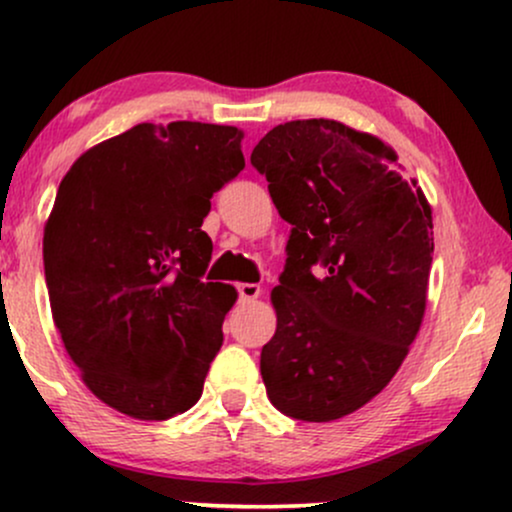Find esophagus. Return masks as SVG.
<instances>
[{
	"label": "esophagus",
	"mask_w": 512,
	"mask_h": 512,
	"mask_svg": "<svg viewBox=\"0 0 512 512\" xmlns=\"http://www.w3.org/2000/svg\"><path fill=\"white\" fill-rule=\"evenodd\" d=\"M237 292L242 302H254V299L261 297V285H256V282H242L237 287Z\"/></svg>",
	"instance_id": "obj_1"
}]
</instances>
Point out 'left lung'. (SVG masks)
<instances>
[{
	"label": "left lung",
	"mask_w": 512,
	"mask_h": 512,
	"mask_svg": "<svg viewBox=\"0 0 512 512\" xmlns=\"http://www.w3.org/2000/svg\"><path fill=\"white\" fill-rule=\"evenodd\" d=\"M381 138L335 119L278 124L251 165L292 225L278 328L261 350L268 398L302 422H335L398 374L426 311L434 220Z\"/></svg>",
	"instance_id": "1"
}]
</instances>
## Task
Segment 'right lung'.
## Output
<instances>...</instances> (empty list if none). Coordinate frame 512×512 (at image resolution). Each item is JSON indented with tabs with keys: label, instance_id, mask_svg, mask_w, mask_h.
<instances>
[{
	"label": "right lung",
	"instance_id": "1",
	"mask_svg": "<svg viewBox=\"0 0 512 512\" xmlns=\"http://www.w3.org/2000/svg\"><path fill=\"white\" fill-rule=\"evenodd\" d=\"M237 126L136 124L78 158L42 237L54 326L112 410L162 422L194 407L237 290L208 282L210 198L244 170Z\"/></svg>",
	"mask_w": 512,
	"mask_h": 512
}]
</instances>
